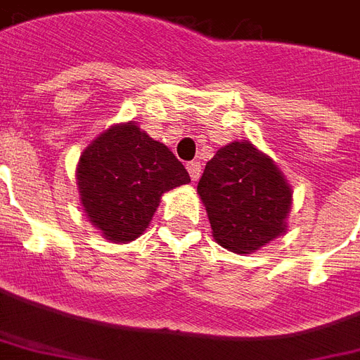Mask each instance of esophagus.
Returning <instances> with one entry per match:
<instances>
[{
	"label": "esophagus",
	"mask_w": 360,
	"mask_h": 360,
	"mask_svg": "<svg viewBox=\"0 0 360 360\" xmlns=\"http://www.w3.org/2000/svg\"><path fill=\"white\" fill-rule=\"evenodd\" d=\"M186 169H188V174H191V179L192 181H198L200 179V174H202V164L196 160H192L186 164Z\"/></svg>",
	"instance_id": "34e87169"
}]
</instances>
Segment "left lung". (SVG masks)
Returning a JSON list of instances; mask_svg holds the SVG:
<instances>
[{
	"label": "left lung",
	"instance_id": "1",
	"mask_svg": "<svg viewBox=\"0 0 360 360\" xmlns=\"http://www.w3.org/2000/svg\"><path fill=\"white\" fill-rule=\"evenodd\" d=\"M198 194L213 238L245 255L287 232L292 191L270 156L251 141H232L205 164Z\"/></svg>",
	"mask_w": 360,
	"mask_h": 360
}]
</instances>
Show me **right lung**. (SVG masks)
Returning <instances> with one entry per match:
<instances>
[{"label":"right lung","instance_id":"add662e5","mask_svg":"<svg viewBox=\"0 0 360 360\" xmlns=\"http://www.w3.org/2000/svg\"><path fill=\"white\" fill-rule=\"evenodd\" d=\"M186 183L188 172L174 153L131 120L100 134L77 164L84 213L115 243L143 234L162 194Z\"/></svg>","mask_w":360,"mask_h":360}]
</instances>
